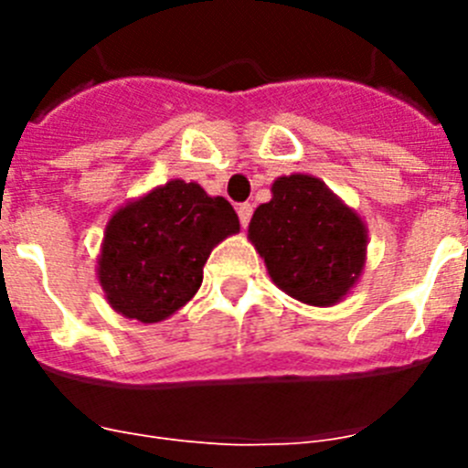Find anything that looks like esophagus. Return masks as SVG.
I'll return each mask as SVG.
<instances>
[{
  "instance_id": "obj_1",
  "label": "esophagus",
  "mask_w": 468,
  "mask_h": 468,
  "mask_svg": "<svg viewBox=\"0 0 468 468\" xmlns=\"http://www.w3.org/2000/svg\"><path fill=\"white\" fill-rule=\"evenodd\" d=\"M237 213H239V220H241V225L248 227V222H250V215H253V206L241 204L237 208Z\"/></svg>"
}]
</instances>
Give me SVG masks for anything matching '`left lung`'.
Segmentation results:
<instances>
[{"label": "left lung", "instance_id": "left-lung-1", "mask_svg": "<svg viewBox=\"0 0 468 468\" xmlns=\"http://www.w3.org/2000/svg\"><path fill=\"white\" fill-rule=\"evenodd\" d=\"M248 241L285 295L333 307L366 270L367 227L324 180L292 173L271 183V198L255 208Z\"/></svg>", "mask_w": 468, "mask_h": 468}]
</instances>
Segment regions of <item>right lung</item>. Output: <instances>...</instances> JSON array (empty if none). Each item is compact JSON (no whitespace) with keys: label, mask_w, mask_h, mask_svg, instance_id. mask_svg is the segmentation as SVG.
Here are the masks:
<instances>
[{"label":"right lung","mask_w":468,"mask_h":468,"mask_svg":"<svg viewBox=\"0 0 468 468\" xmlns=\"http://www.w3.org/2000/svg\"><path fill=\"white\" fill-rule=\"evenodd\" d=\"M239 229L227 198L180 177L131 198L110 215L95 267L107 304L140 324L166 321L201 288L210 250Z\"/></svg>","instance_id":"obj_1"}]
</instances>
